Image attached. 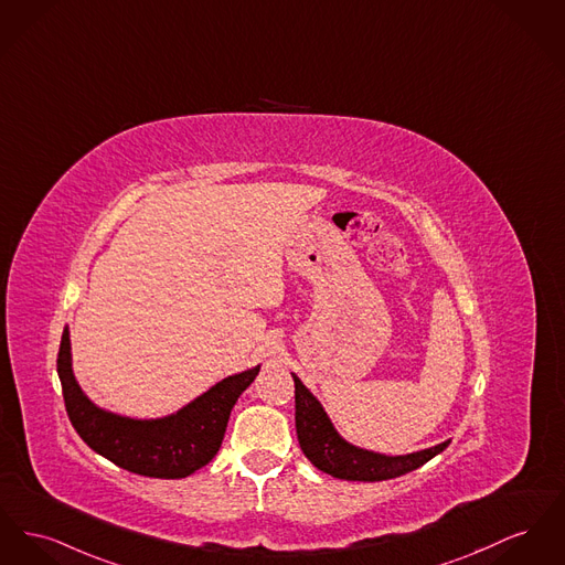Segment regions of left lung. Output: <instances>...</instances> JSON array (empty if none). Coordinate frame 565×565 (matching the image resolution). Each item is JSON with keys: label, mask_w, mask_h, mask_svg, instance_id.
Masks as SVG:
<instances>
[{"label": "left lung", "mask_w": 565, "mask_h": 565, "mask_svg": "<svg viewBox=\"0 0 565 565\" xmlns=\"http://www.w3.org/2000/svg\"><path fill=\"white\" fill-rule=\"evenodd\" d=\"M295 380V420L302 455L320 471L331 473L341 480L380 482L418 469L431 461L435 455L448 448L450 439L435 444L431 448L409 452V455H384L350 444L334 429L327 409L313 397V393L292 373Z\"/></svg>", "instance_id": "8db88e82"}]
</instances>
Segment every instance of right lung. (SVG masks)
<instances>
[{
	"label": "right lung",
	"mask_w": 565,
	"mask_h": 565,
	"mask_svg": "<svg viewBox=\"0 0 565 565\" xmlns=\"http://www.w3.org/2000/svg\"><path fill=\"white\" fill-rule=\"evenodd\" d=\"M258 371L260 365L228 375L167 416L134 418L104 409L83 393L72 369L67 327L57 356L67 416L83 441L132 473L167 480L188 478L217 455L234 403Z\"/></svg>",
	"instance_id": "1"
}]
</instances>
